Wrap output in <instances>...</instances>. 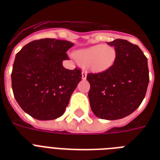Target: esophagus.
Segmentation results:
<instances>
[{"label": "esophagus", "mask_w": 160, "mask_h": 160, "mask_svg": "<svg viewBox=\"0 0 160 160\" xmlns=\"http://www.w3.org/2000/svg\"><path fill=\"white\" fill-rule=\"evenodd\" d=\"M86 76H87V71L85 70H82V79L83 80H85L86 79Z\"/></svg>", "instance_id": "1"}]
</instances>
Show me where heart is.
I'll use <instances>...</instances> for the list:
<instances>
[{
    "label": "heart",
    "mask_w": 160,
    "mask_h": 160,
    "mask_svg": "<svg viewBox=\"0 0 160 160\" xmlns=\"http://www.w3.org/2000/svg\"><path fill=\"white\" fill-rule=\"evenodd\" d=\"M116 56L114 47L103 45L91 46L75 53V57L80 64L98 72L109 70L115 62Z\"/></svg>",
    "instance_id": "obj_1"
}]
</instances>
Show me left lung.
<instances>
[{"instance_id":"obj_1","label":"left lung","mask_w":160,"mask_h":160,"mask_svg":"<svg viewBox=\"0 0 160 160\" xmlns=\"http://www.w3.org/2000/svg\"><path fill=\"white\" fill-rule=\"evenodd\" d=\"M108 45L116 50L109 70L89 73L90 107L100 119L114 120L132 114L140 105L149 85L148 60L136 45L116 39Z\"/></svg>"}]
</instances>
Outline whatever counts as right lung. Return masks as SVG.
<instances>
[{"label": "right lung", "mask_w": 160, "mask_h": 160, "mask_svg": "<svg viewBox=\"0 0 160 160\" xmlns=\"http://www.w3.org/2000/svg\"><path fill=\"white\" fill-rule=\"evenodd\" d=\"M74 46L67 41L41 39L16 54L11 73L15 99L24 111L40 120L61 116L81 80V70H67L62 61Z\"/></svg>", "instance_id": "add662e5"}]
</instances>
